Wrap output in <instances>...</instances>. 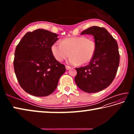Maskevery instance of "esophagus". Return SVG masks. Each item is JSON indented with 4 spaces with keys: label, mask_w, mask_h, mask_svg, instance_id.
I'll list each match as a JSON object with an SVG mask.
<instances>
[{
    "label": "esophagus",
    "mask_w": 134,
    "mask_h": 134,
    "mask_svg": "<svg viewBox=\"0 0 134 134\" xmlns=\"http://www.w3.org/2000/svg\"><path fill=\"white\" fill-rule=\"evenodd\" d=\"M65 69H66V70H69L71 69V67L68 66V65H65Z\"/></svg>",
    "instance_id": "esophagus-1"
}]
</instances>
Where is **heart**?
<instances>
[{"label":"heart","mask_w":134,"mask_h":134,"mask_svg":"<svg viewBox=\"0 0 134 134\" xmlns=\"http://www.w3.org/2000/svg\"><path fill=\"white\" fill-rule=\"evenodd\" d=\"M96 49V42L85 36L65 38L61 44L54 42L51 47V53L56 60L62 62L70 54L68 62L73 65L89 63L93 58Z\"/></svg>","instance_id":"b5f03b06"}]
</instances>
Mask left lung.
Returning a JSON list of instances; mask_svg holds the SVG:
<instances>
[{
  "instance_id": "left-lung-1",
  "label": "left lung",
  "mask_w": 134,
  "mask_h": 134,
  "mask_svg": "<svg viewBox=\"0 0 134 134\" xmlns=\"http://www.w3.org/2000/svg\"><path fill=\"white\" fill-rule=\"evenodd\" d=\"M81 34L93 36L96 49L89 64L76 68L75 82L84 92H98L108 87L116 76L119 64L118 45L104 28L93 26L83 31Z\"/></svg>"
}]
</instances>
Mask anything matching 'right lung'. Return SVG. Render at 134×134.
I'll use <instances>...</instances> for the list:
<instances>
[{"label":"right lung","instance_id":"add662e5","mask_svg":"<svg viewBox=\"0 0 134 134\" xmlns=\"http://www.w3.org/2000/svg\"><path fill=\"white\" fill-rule=\"evenodd\" d=\"M55 33L38 29L28 32L16 47L15 72L21 87L38 97L51 94L65 71V65L54 57L51 47L58 40Z\"/></svg>","mask_w":134,"mask_h":134}]
</instances>
